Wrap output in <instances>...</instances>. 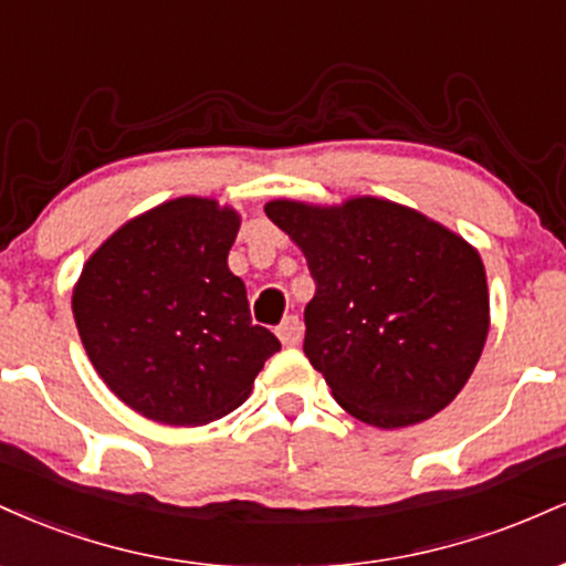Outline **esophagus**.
<instances>
[{
  "instance_id": "34e87169",
  "label": "esophagus",
  "mask_w": 566,
  "mask_h": 566,
  "mask_svg": "<svg viewBox=\"0 0 566 566\" xmlns=\"http://www.w3.org/2000/svg\"><path fill=\"white\" fill-rule=\"evenodd\" d=\"M276 335L284 346H297L303 340V322L297 316H284V322L276 327Z\"/></svg>"
}]
</instances>
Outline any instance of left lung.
I'll return each mask as SVG.
<instances>
[{"label": "left lung", "instance_id": "left-lung-1", "mask_svg": "<svg viewBox=\"0 0 566 566\" xmlns=\"http://www.w3.org/2000/svg\"><path fill=\"white\" fill-rule=\"evenodd\" d=\"M265 216L295 239L316 282L303 350L337 405L378 428L415 426L450 405L490 329L479 252L386 199H279Z\"/></svg>", "mask_w": 566, "mask_h": 566}]
</instances>
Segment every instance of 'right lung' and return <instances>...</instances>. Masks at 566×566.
<instances>
[{
    "mask_svg": "<svg viewBox=\"0 0 566 566\" xmlns=\"http://www.w3.org/2000/svg\"><path fill=\"white\" fill-rule=\"evenodd\" d=\"M239 216L184 197L129 220L101 244L74 290V319L106 386L167 426H205L250 396L282 343L252 324L229 271Z\"/></svg>",
    "mask_w": 566,
    "mask_h": 566,
    "instance_id": "obj_1",
    "label": "right lung"
}]
</instances>
